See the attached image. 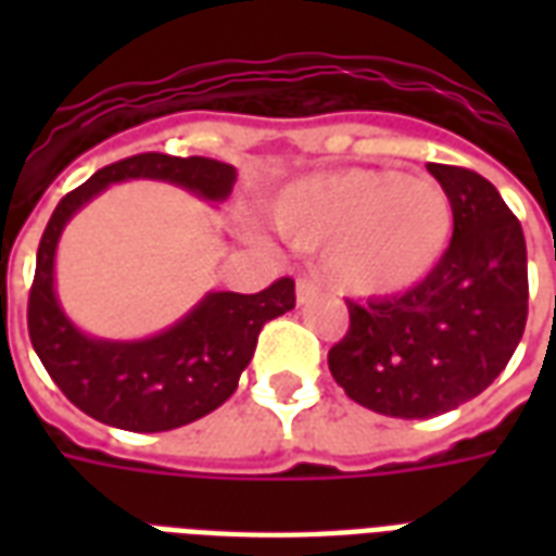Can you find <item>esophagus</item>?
I'll list each match as a JSON object with an SVG mask.
<instances>
[{"mask_svg": "<svg viewBox=\"0 0 556 556\" xmlns=\"http://www.w3.org/2000/svg\"><path fill=\"white\" fill-rule=\"evenodd\" d=\"M318 294V279L298 277V303H309Z\"/></svg>", "mask_w": 556, "mask_h": 556, "instance_id": "1", "label": "esophagus"}]
</instances>
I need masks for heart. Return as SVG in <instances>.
<instances>
[{
	"label": "heart",
	"instance_id": "1",
	"mask_svg": "<svg viewBox=\"0 0 556 556\" xmlns=\"http://www.w3.org/2000/svg\"><path fill=\"white\" fill-rule=\"evenodd\" d=\"M279 231L327 247V270L351 294H396L438 265L453 229L450 199L429 178L387 169H337L279 195Z\"/></svg>",
	"mask_w": 556,
	"mask_h": 556
}]
</instances>
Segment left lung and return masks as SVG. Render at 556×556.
Segmentation results:
<instances>
[{"label": "left lung", "mask_w": 556, "mask_h": 556, "mask_svg": "<svg viewBox=\"0 0 556 556\" xmlns=\"http://www.w3.org/2000/svg\"><path fill=\"white\" fill-rule=\"evenodd\" d=\"M453 207V241L414 289L349 303L330 375L363 408L399 419L446 414L506 369L527 325L521 223L473 169L429 163Z\"/></svg>", "instance_id": "obj_1"}]
</instances>
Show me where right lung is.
Wrapping results in <instances>:
<instances>
[{"instance_id":"obj_1","label":"right lung","mask_w":556,"mask_h":556,"mask_svg":"<svg viewBox=\"0 0 556 556\" xmlns=\"http://www.w3.org/2000/svg\"><path fill=\"white\" fill-rule=\"evenodd\" d=\"M127 178H157L207 202H223L235 187V166L148 151L103 166L71 190L55 205L38 243L26 315L29 339L55 387L89 417L127 431H169L217 410L238 390L262 327L294 309V279H277L258 294L211 291L178 325L151 339L110 342L86 337L67 321L55 298V243L79 207Z\"/></svg>"}]
</instances>
